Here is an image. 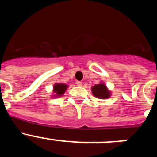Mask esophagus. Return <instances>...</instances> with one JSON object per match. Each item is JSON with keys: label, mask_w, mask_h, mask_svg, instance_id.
<instances>
[{"label": "esophagus", "mask_w": 157, "mask_h": 157, "mask_svg": "<svg viewBox=\"0 0 157 157\" xmlns=\"http://www.w3.org/2000/svg\"><path fill=\"white\" fill-rule=\"evenodd\" d=\"M76 84H77L78 86H82V83L81 82H79V81L76 82Z\"/></svg>", "instance_id": "1"}]
</instances>
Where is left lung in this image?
<instances>
[{
	"mask_svg": "<svg viewBox=\"0 0 157 157\" xmlns=\"http://www.w3.org/2000/svg\"><path fill=\"white\" fill-rule=\"evenodd\" d=\"M92 92L95 97L101 99H107L110 97V92L106 88V86L103 83L98 84L92 87Z\"/></svg>",
	"mask_w": 157,
	"mask_h": 157,
	"instance_id": "8db88e82",
	"label": "left lung"
}]
</instances>
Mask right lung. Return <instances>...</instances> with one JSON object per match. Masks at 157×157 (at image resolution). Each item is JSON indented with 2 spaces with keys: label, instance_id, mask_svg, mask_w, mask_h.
Returning a JSON list of instances; mask_svg holds the SVG:
<instances>
[{
  "label": "right lung",
  "instance_id": "obj_1",
  "mask_svg": "<svg viewBox=\"0 0 157 157\" xmlns=\"http://www.w3.org/2000/svg\"><path fill=\"white\" fill-rule=\"evenodd\" d=\"M67 88V86L63 84V83H58V84H55L53 87V92L56 94V96L59 97V96L63 95L64 94L65 90Z\"/></svg>",
  "mask_w": 157,
  "mask_h": 157
}]
</instances>
